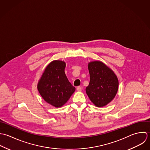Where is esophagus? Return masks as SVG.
<instances>
[{"instance_id": "obj_1", "label": "esophagus", "mask_w": 150, "mask_h": 150, "mask_svg": "<svg viewBox=\"0 0 150 150\" xmlns=\"http://www.w3.org/2000/svg\"><path fill=\"white\" fill-rule=\"evenodd\" d=\"M76 90H78V91H82V88L81 86H78L76 88Z\"/></svg>"}]
</instances>
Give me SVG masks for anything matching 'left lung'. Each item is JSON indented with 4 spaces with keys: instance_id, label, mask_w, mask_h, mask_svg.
I'll list each match as a JSON object with an SVG mask.
<instances>
[{
    "instance_id": "1",
    "label": "left lung",
    "mask_w": 150,
    "mask_h": 150,
    "mask_svg": "<svg viewBox=\"0 0 150 150\" xmlns=\"http://www.w3.org/2000/svg\"><path fill=\"white\" fill-rule=\"evenodd\" d=\"M90 82L86 88L90 101L97 107L107 105L115 97L118 89V79L114 72L101 61L88 64Z\"/></svg>"
}]
</instances>
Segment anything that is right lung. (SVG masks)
Returning a JSON list of instances; mask_svg holds the SVG:
<instances>
[{
  "instance_id": "add662e5",
  "label": "right lung",
  "mask_w": 150,
  "mask_h": 150,
  "mask_svg": "<svg viewBox=\"0 0 150 150\" xmlns=\"http://www.w3.org/2000/svg\"><path fill=\"white\" fill-rule=\"evenodd\" d=\"M65 68L64 61H52L38 84V91L45 101L57 108L65 104L75 90L66 76Z\"/></svg>"
}]
</instances>
